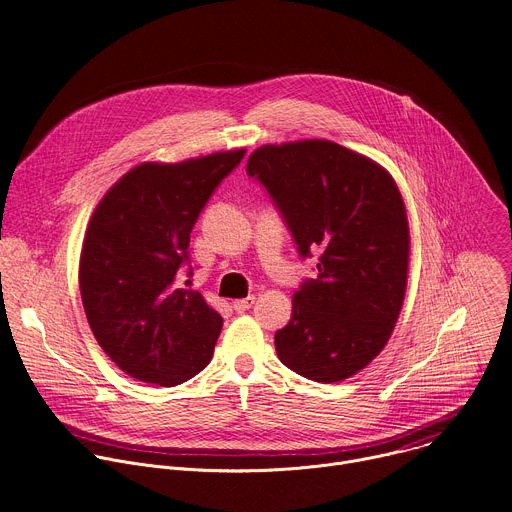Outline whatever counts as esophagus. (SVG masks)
<instances>
[{"instance_id":"34e87169","label":"esophagus","mask_w":512,"mask_h":512,"mask_svg":"<svg viewBox=\"0 0 512 512\" xmlns=\"http://www.w3.org/2000/svg\"><path fill=\"white\" fill-rule=\"evenodd\" d=\"M253 304H255V298L249 296V298H243V300H235V302H233V308H235V312L243 314V312H247Z\"/></svg>"}]
</instances>
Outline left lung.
Listing matches in <instances>:
<instances>
[{
  "label": "left lung",
  "instance_id": "8db88e82",
  "mask_svg": "<svg viewBox=\"0 0 512 512\" xmlns=\"http://www.w3.org/2000/svg\"><path fill=\"white\" fill-rule=\"evenodd\" d=\"M247 174L267 188L300 255L320 251L318 277L275 332L279 360L316 383L356 375L385 348L405 300L409 223L393 176L328 139L261 145Z\"/></svg>",
  "mask_w": 512,
  "mask_h": 512
}]
</instances>
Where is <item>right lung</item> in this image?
<instances>
[{"label": "right lung", "mask_w": 512, "mask_h": 512, "mask_svg": "<svg viewBox=\"0 0 512 512\" xmlns=\"http://www.w3.org/2000/svg\"><path fill=\"white\" fill-rule=\"evenodd\" d=\"M243 156L139 164L91 216L79 263L85 314L105 354L137 381L174 387L212 358L223 318L178 271L200 210Z\"/></svg>", "instance_id": "add662e5"}]
</instances>
